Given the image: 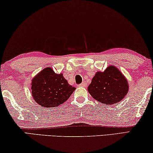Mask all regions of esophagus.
Instances as JSON below:
<instances>
[{"label": "esophagus", "instance_id": "esophagus-1", "mask_svg": "<svg viewBox=\"0 0 153 153\" xmlns=\"http://www.w3.org/2000/svg\"><path fill=\"white\" fill-rule=\"evenodd\" d=\"M86 86V84L85 82H82L81 84H79V86H80V87H85Z\"/></svg>", "mask_w": 153, "mask_h": 153}]
</instances>
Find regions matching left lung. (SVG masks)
Returning a JSON list of instances; mask_svg holds the SVG:
<instances>
[{"mask_svg":"<svg viewBox=\"0 0 153 153\" xmlns=\"http://www.w3.org/2000/svg\"><path fill=\"white\" fill-rule=\"evenodd\" d=\"M127 79L117 67L109 65L104 71H97L92 79L88 91L95 99L106 105L123 100L129 91Z\"/></svg>","mask_w":153,"mask_h":153,"instance_id":"obj_1","label":"left lung"}]
</instances>
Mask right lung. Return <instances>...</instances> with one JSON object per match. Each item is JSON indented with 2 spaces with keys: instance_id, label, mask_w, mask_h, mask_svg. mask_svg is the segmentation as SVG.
I'll use <instances>...</instances> for the list:
<instances>
[{
  "instance_id": "add662e5",
  "label": "right lung",
  "mask_w": 153,
  "mask_h": 153,
  "mask_svg": "<svg viewBox=\"0 0 153 153\" xmlns=\"http://www.w3.org/2000/svg\"><path fill=\"white\" fill-rule=\"evenodd\" d=\"M31 94L43 108L57 107L65 102L76 88L68 83L60 73L56 74L51 67H45L32 79Z\"/></svg>"
}]
</instances>
